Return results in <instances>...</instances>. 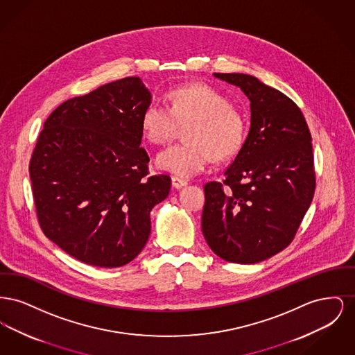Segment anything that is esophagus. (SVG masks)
<instances>
[{
    "mask_svg": "<svg viewBox=\"0 0 355 355\" xmlns=\"http://www.w3.org/2000/svg\"><path fill=\"white\" fill-rule=\"evenodd\" d=\"M171 185H173V187H175V189H181L182 186L187 185V181L180 178V177L173 175V177H171Z\"/></svg>",
    "mask_w": 355,
    "mask_h": 355,
    "instance_id": "1",
    "label": "esophagus"
}]
</instances>
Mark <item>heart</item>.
<instances>
[{
	"label": "heart",
	"instance_id": "b5f03b06",
	"mask_svg": "<svg viewBox=\"0 0 355 355\" xmlns=\"http://www.w3.org/2000/svg\"><path fill=\"white\" fill-rule=\"evenodd\" d=\"M185 142L157 155V165L180 177L202 171L211 161L234 157L245 139V122L229 100L205 84L186 85L169 93V107L152 100L141 117L144 135L154 144L169 142L184 128Z\"/></svg>",
	"mask_w": 355,
	"mask_h": 355
}]
</instances>
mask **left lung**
Instances as JSON below:
<instances>
[{
  "label": "left lung",
  "mask_w": 355,
  "mask_h": 355,
  "mask_svg": "<svg viewBox=\"0 0 355 355\" xmlns=\"http://www.w3.org/2000/svg\"><path fill=\"white\" fill-rule=\"evenodd\" d=\"M250 100V129L222 182L203 186L202 232L233 263L282 252L298 232L315 190L311 135L297 103L242 73H214Z\"/></svg>",
  "instance_id": "8db88e82"
}]
</instances>
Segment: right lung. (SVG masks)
I'll use <instances>...</instances> for the list:
<instances>
[{
	"label": "right lung",
	"instance_id": "obj_1",
	"mask_svg": "<svg viewBox=\"0 0 355 355\" xmlns=\"http://www.w3.org/2000/svg\"><path fill=\"white\" fill-rule=\"evenodd\" d=\"M152 101L138 77L62 102L44 123L29 162L38 223L76 259L98 268L133 261L170 177L149 174L141 117Z\"/></svg>",
	"mask_w": 355,
	"mask_h": 355
}]
</instances>
